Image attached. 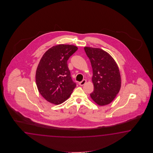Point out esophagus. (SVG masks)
I'll use <instances>...</instances> for the list:
<instances>
[{
	"mask_svg": "<svg viewBox=\"0 0 153 153\" xmlns=\"http://www.w3.org/2000/svg\"><path fill=\"white\" fill-rule=\"evenodd\" d=\"M86 82V80L85 79H84V80H82L81 82H80L79 84V85H80V86H83Z\"/></svg>",
	"mask_w": 153,
	"mask_h": 153,
	"instance_id": "esophagus-1",
	"label": "esophagus"
}]
</instances>
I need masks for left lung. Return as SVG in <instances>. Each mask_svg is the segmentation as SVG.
<instances>
[{
    "instance_id": "1",
    "label": "left lung",
    "mask_w": 153,
    "mask_h": 153,
    "mask_svg": "<svg viewBox=\"0 0 153 153\" xmlns=\"http://www.w3.org/2000/svg\"><path fill=\"white\" fill-rule=\"evenodd\" d=\"M91 62L94 90L91 98L99 105H105L114 100L121 88V76L117 63L108 52L99 48L85 47Z\"/></svg>"
}]
</instances>
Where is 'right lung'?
<instances>
[{
    "mask_svg": "<svg viewBox=\"0 0 153 153\" xmlns=\"http://www.w3.org/2000/svg\"><path fill=\"white\" fill-rule=\"evenodd\" d=\"M77 50L73 45L60 44L51 48L42 56L36 71V84L46 101L61 104L72 94L76 85L71 76L67 61Z\"/></svg>",
    "mask_w": 153,
    "mask_h": 153,
    "instance_id": "1",
    "label": "right lung"
}]
</instances>
